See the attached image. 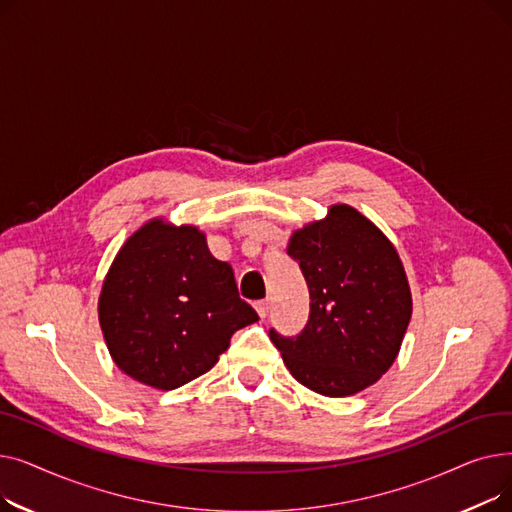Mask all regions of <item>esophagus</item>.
Wrapping results in <instances>:
<instances>
[{
  "mask_svg": "<svg viewBox=\"0 0 512 512\" xmlns=\"http://www.w3.org/2000/svg\"><path fill=\"white\" fill-rule=\"evenodd\" d=\"M255 309H257V313H259V317L265 319L267 313H270V303H267V301H257V303H255Z\"/></svg>",
  "mask_w": 512,
  "mask_h": 512,
  "instance_id": "1",
  "label": "esophagus"
}]
</instances>
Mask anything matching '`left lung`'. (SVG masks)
<instances>
[{
  "mask_svg": "<svg viewBox=\"0 0 512 512\" xmlns=\"http://www.w3.org/2000/svg\"><path fill=\"white\" fill-rule=\"evenodd\" d=\"M286 253L309 286L307 328L294 338L270 332L292 378L330 398L378 382L398 357L413 299L388 236L346 203L294 230Z\"/></svg>",
  "mask_w": 512,
  "mask_h": 512,
  "instance_id": "1",
  "label": "left lung"
}]
</instances>
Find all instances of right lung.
I'll list each match as a JSON object with an SVG mask.
<instances>
[{"mask_svg": "<svg viewBox=\"0 0 512 512\" xmlns=\"http://www.w3.org/2000/svg\"><path fill=\"white\" fill-rule=\"evenodd\" d=\"M99 326L120 371L174 390L218 363L236 330L259 315L238 297L234 272L205 232L153 218L132 232L99 294Z\"/></svg>", "mask_w": 512, "mask_h": 512, "instance_id": "obj_1", "label": "right lung"}]
</instances>
